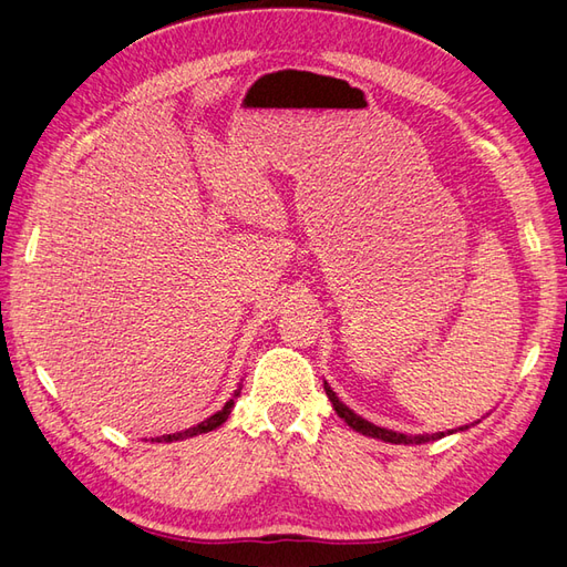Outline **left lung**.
<instances>
[{"label": "left lung", "instance_id": "left-lung-1", "mask_svg": "<svg viewBox=\"0 0 567 567\" xmlns=\"http://www.w3.org/2000/svg\"><path fill=\"white\" fill-rule=\"evenodd\" d=\"M324 390H327V398L332 400V408H334V412L339 414V417H342L351 430H357V432H361V434H367V436H373V439H383V442H390V444H424V442H434V439H442V436H446L444 432H439V434H422V436H408V434H398V432H390V430H383V426H375V424H371L369 420H361L359 414H354L351 412L347 405H342V400H339L334 393H332V388L324 383Z\"/></svg>", "mask_w": 567, "mask_h": 567}]
</instances>
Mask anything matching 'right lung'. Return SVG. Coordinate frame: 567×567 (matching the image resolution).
Listing matches in <instances>:
<instances>
[{
  "mask_svg": "<svg viewBox=\"0 0 567 567\" xmlns=\"http://www.w3.org/2000/svg\"><path fill=\"white\" fill-rule=\"evenodd\" d=\"M237 395H240V390H237V393H235V398H233V400L225 402L223 410H218L216 414H210L208 420H204V422H200V424L192 426V430H186V432H177V434H167V436H157L155 442H179V439H188V436H196V434H206V432H213V430H216V426H220L225 420H228V414H230V410H233V405H235Z\"/></svg>",
  "mask_w": 567,
  "mask_h": 567,
  "instance_id": "obj_1",
  "label": "right lung"
}]
</instances>
